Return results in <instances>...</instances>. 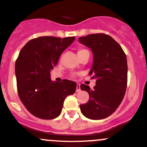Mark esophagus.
<instances>
[{
  "instance_id": "obj_1",
  "label": "esophagus",
  "mask_w": 147,
  "mask_h": 147,
  "mask_svg": "<svg viewBox=\"0 0 147 147\" xmlns=\"http://www.w3.org/2000/svg\"><path fill=\"white\" fill-rule=\"evenodd\" d=\"M80 84H77V87H76V92H80Z\"/></svg>"
}]
</instances>
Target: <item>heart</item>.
<instances>
[{
    "instance_id": "heart-1",
    "label": "heart",
    "mask_w": 147,
    "mask_h": 147,
    "mask_svg": "<svg viewBox=\"0 0 147 147\" xmlns=\"http://www.w3.org/2000/svg\"><path fill=\"white\" fill-rule=\"evenodd\" d=\"M87 50H85V49H84V48H79L78 50V55H80L82 54V53H85V52H87Z\"/></svg>"
}]
</instances>
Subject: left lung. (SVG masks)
<instances>
[{"label":"left lung","instance_id":"obj_1","mask_svg":"<svg viewBox=\"0 0 147 147\" xmlns=\"http://www.w3.org/2000/svg\"><path fill=\"white\" fill-rule=\"evenodd\" d=\"M93 53V65L90 75L96 80L92 90L82 84L90 99L80 105L81 112L90 119H102L116 111L125 94L127 84V56L118 42L103 33L87 35L78 38Z\"/></svg>","mask_w":147,"mask_h":147}]
</instances>
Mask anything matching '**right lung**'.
I'll return each mask as SVG.
<instances>
[{
  "mask_svg": "<svg viewBox=\"0 0 147 147\" xmlns=\"http://www.w3.org/2000/svg\"><path fill=\"white\" fill-rule=\"evenodd\" d=\"M75 38L39 37L28 41L19 53L15 67L18 93L26 109L36 117H57L65 98L76 90L73 81L57 82L50 79V71Z\"/></svg>",
  "mask_w": 147,
  "mask_h": 147,
  "instance_id": "obj_1",
  "label": "right lung"
}]
</instances>
